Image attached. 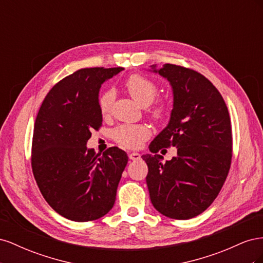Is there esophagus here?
<instances>
[{
    "label": "esophagus",
    "instance_id": "1",
    "mask_svg": "<svg viewBox=\"0 0 263 263\" xmlns=\"http://www.w3.org/2000/svg\"><path fill=\"white\" fill-rule=\"evenodd\" d=\"M129 159H130V160H133V161H137V160H139V159H140V155L138 153H132L129 155Z\"/></svg>",
    "mask_w": 263,
    "mask_h": 263
}]
</instances>
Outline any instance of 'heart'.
Returning <instances> with one entry per match:
<instances>
[{"mask_svg":"<svg viewBox=\"0 0 263 263\" xmlns=\"http://www.w3.org/2000/svg\"><path fill=\"white\" fill-rule=\"evenodd\" d=\"M125 89L129 93L130 97L141 106L150 105L157 98L159 92L158 86L154 81L140 74H133L127 79L125 81ZM113 100L114 95L110 91L101 95L99 105L103 115L108 114ZM166 112H168V105L164 102H158L151 108V114L157 119L163 118L166 115ZM149 127L144 124H124L118 126L114 130L115 140L118 144L127 148L140 147L144 144V141L149 138Z\"/></svg>","mask_w":263,"mask_h":263,"instance_id":"heart-1","label":"heart"}]
</instances>
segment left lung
Returning <instances> with one entry per match:
<instances>
[{
  "mask_svg": "<svg viewBox=\"0 0 263 263\" xmlns=\"http://www.w3.org/2000/svg\"><path fill=\"white\" fill-rule=\"evenodd\" d=\"M148 71L168 80L173 97L170 119L142 155L154 208L166 217L189 219L203 213L218 195L232 162L228 109L211 81L194 70L165 63ZM173 145L177 156L162 162L156 153Z\"/></svg>",
  "mask_w": 263,
  "mask_h": 263,
  "instance_id": "obj_1",
  "label": "left lung"
}]
</instances>
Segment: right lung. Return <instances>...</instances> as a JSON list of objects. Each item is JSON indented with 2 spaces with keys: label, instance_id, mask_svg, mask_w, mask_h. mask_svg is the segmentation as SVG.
<instances>
[{
  "label": "right lung",
  "instance_id": "add662e5",
  "mask_svg": "<svg viewBox=\"0 0 263 263\" xmlns=\"http://www.w3.org/2000/svg\"><path fill=\"white\" fill-rule=\"evenodd\" d=\"M123 70L76 71L52 87L36 117L31 150L34 177L47 203L70 220L98 219L115 203L128 157L117 147L97 155L86 144L91 132L103 122L101 85Z\"/></svg>",
  "mask_w": 263,
  "mask_h": 263
}]
</instances>
